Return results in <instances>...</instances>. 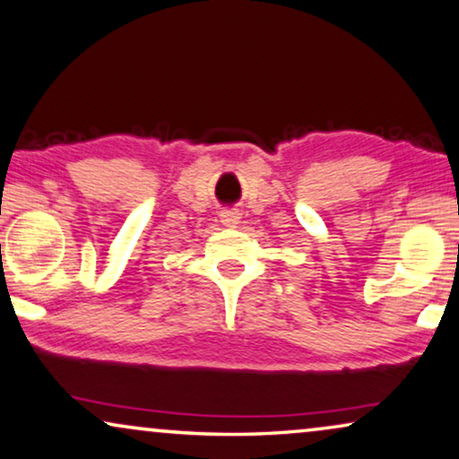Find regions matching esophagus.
<instances>
[{
	"instance_id": "obj_1",
	"label": "esophagus",
	"mask_w": 459,
	"mask_h": 459,
	"mask_svg": "<svg viewBox=\"0 0 459 459\" xmlns=\"http://www.w3.org/2000/svg\"><path fill=\"white\" fill-rule=\"evenodd\" d=\"M221 223L225 225V228H230V230L238 228V223H240V212H238V211H225V212H221Z\"/></svg>"
}]
</instances>
